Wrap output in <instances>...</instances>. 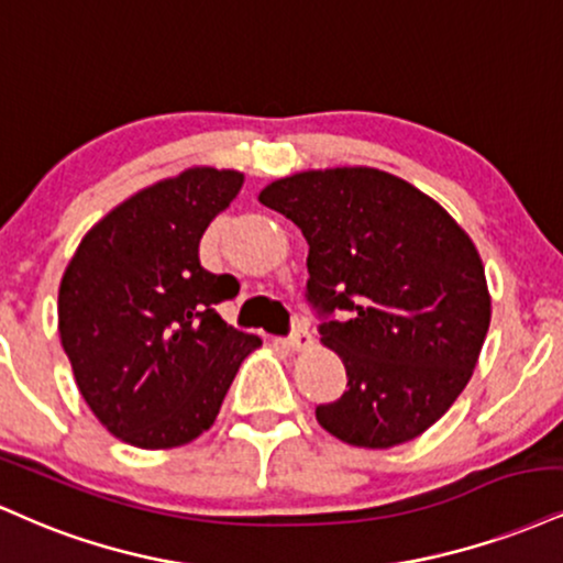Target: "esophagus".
I'll return each instance as SVG.
<instances>
[{
  "label": "esophagus",
  "instance_id": "34e87169",
  "mask_svg": "<svg viewBox=\"0 0 563 563\" xmlns=\"http://www.w3.org/2000/svg\"><path fill=\"white\" fill-rule=\"evenodd\" d=\"M310 345H313V336H310V332L306 327H295L292 336H289V347L297 350V353H302V350H308Z\"/></svg>",
  "mask_w": 563,
  "mask_h": 563
}]
</instances>
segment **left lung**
I'll use <instances>...</instances> for the list:
<instances>
[{
	"label": "left lung",
	"mask_w": 563,
	"mask_h": 563,
	"mask_svg": "<svg viewBox=\"0 0 563 563\" xmlns=\"http://www.w3.org/2000/svg\"><path fill=\"white\" fill-rule=\"evenodd\" d=\"M257 200L306 236L310 300L350 313L321 323L347 389L316 408L319 424L372 451L424 434L464 393L490 329L472 236L438 200L368 165L300 170Z\"/></svg>",
	"instance_id": "1"
}]
</instances>
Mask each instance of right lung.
Returning a JSON list of instances; mask_svg holds the SVG:
<instances>
[{"mask_svg": "<svg viewBox=\"0 0 563 563\" xmlns=\"http://www.w3.org/2000/svg\"><path fill=\"white\" fill-rule=\"evenodd\" d=\"M244 174L191 165L139 189L84 234L57 292V329L86 406L112 438L168 451L213 427L261 347L216 306L240 292L200 266V240Z\"/></svg>", "mask_w": 563, "mask_h": 563, "instance_id": "obj_1", "label": "right lung"}]
</instances>
